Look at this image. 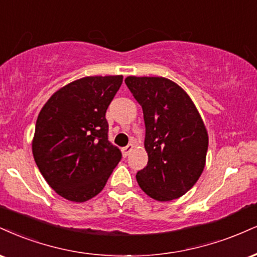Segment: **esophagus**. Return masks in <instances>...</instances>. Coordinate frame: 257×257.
<instances>
[{"label":"esophagus","mask_w":257,"mask_h":257,"mask_svg":"<svg viewBox=\"0 0 257 257\" xmlns=\"http://www.w3.org/2000/svg\"><path fill=\"white\" fill-rule=\"evenodd\" d=\"M133 148H134V146H133V145H128V146L123 147V148H122V153H123V156H124V157H128V156H129V153H131L132 151H133Z\"/></svg>","instance_id":"obj_1"}]
</instances>
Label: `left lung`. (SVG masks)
I'll use <instances>...</instances> for the list:
<instances>
[{
	"instance_id": "8db88e82",
	"label": "left lung",
	"mask_w": 257,
	"mask_h": 257,
	"mask_svg": "<svg viewBox=\"0 0 257 257\" xmlns=\"http://www.w3.org/2000/svg\"><path fill=\"white\" fill-rule=\"evenodd\" d=\"M124 82L142 106L148 154L137 174L148 196L171 201L184 195L202 174L208 134L195 104L181 86L162 76H128Z\"/></svg>"
}]
</instances>
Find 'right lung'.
<instances>
[{
	"label": "right lung",
	"mask_w": 257,
	"mask_h": 257,
	"mask_svg": "<svg viewBox=\"0 0 257 257\" xmlns=\"http://www.w3.org/2000/svg\"><path fill=\"white\" fill-rule=\"evenodd\" d=\"M122 75L86 76L58 89L40 110L32 153L58 195L85 202L106 184L122 153L107 139V106Z\"/></svg>",
	"instance_id": "add662e5"
}]
</instances>
